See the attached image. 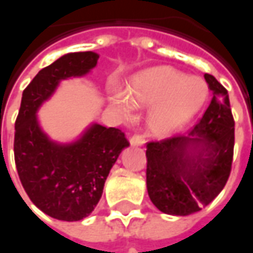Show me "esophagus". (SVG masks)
Listing matches in <instances>:
<instances>
[{"mask_svg":"<svg viewBox=\"0 0 253 253\" xmlns=\"http://www.w3.org/2000/svg\"><path fill=\"white\" fill-rule=\"evenodd\" d=\"M130 144H131V145H134V147H138V145L141 147V145H144V144H145V140H144L141 135L134 134L130 137Z\"/></svg>","mask_w":253,"mask_h":253,"instance_id":"esophagus-1","label":"esophagus"}]
</instances>
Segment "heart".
<instances>
[{"label":"heart","mask_w":253,"mask_h":253,"mask_svg":"<svg viewBox=\"0 0 253 253\" xmlns=\"http://www.w3.org/2000/svg\"><path fill=\"white\" fill-rule=\"evenodd\" d=\"M207 96L209 89L203 80L172 67L158 66L135 74L126 95L113 91L109 100L125 120L133 118L135 109H150L147 116L150 133L165 138L179 133L196 118Z\"/></svg>","instance_id":"obj_1"}]
</instances>
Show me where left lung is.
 <instances>
[{"instance_id": "8db88e82", "label": "left lung", "mask_w": 253, "mask_h": 253, "mask_svg": "<svg viewBox=\"0 0 253 253\" xmlns=\"http://www.w3.org/2000/svg\"><path fill=\"white\" fill-rule=\"evenodd\" d=\"M213 93L203 118L187 135L147 144V190L165 214L189 215L211 203L225 186L234 154L228 92L206 74Z\"/></svg>"}]
</instances>
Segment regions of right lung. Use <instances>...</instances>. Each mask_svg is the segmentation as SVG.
<instances>
[{
	"instance_id": "obj_1",
	"label": "right lung",
	"mask_w": 253,
	"mask_h": 253,
	"mask_svg": "<svg viewBox=\"0 0 253 253\" xmlns=\"http://www.w3.org/2000/svg\"><path fill=\"white\" fill-rule=\"evenodd\" d=\"M98 58L93 51L67 53L40 70L23 91L15 122L13 153L23 189L33 205L61 221H80L93 211L112 167L130 145L122 130L99 123L71 143L51 140L39 125L38 110L60 83L86 75Z\"/></svg>"
}]
</instances>
